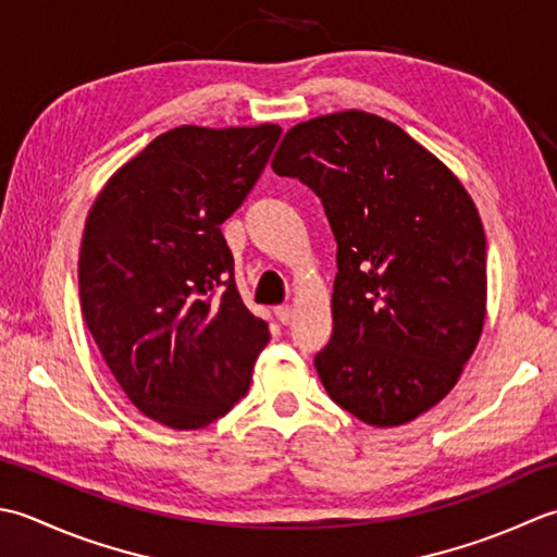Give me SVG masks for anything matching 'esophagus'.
<instances>
[{
    "instance_id": "34e87169",
    "label": "esophagus",
    "mask_w": 557,
    "mask_h": 557,
    "mask_svg": "<svg viewBox=\"0 0 557 557\" xmlns=\"http://www.w3.org/2000/svg\"><path fill=\"white\" fill-rule=\"evenodd\" d=\"M274 314H276V320H278L281 324H290V320H293V308H290V305H278V308H274Z\"/></svg>"
}]
</instances>
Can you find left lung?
I'll use <instances>...</instances> for the list:
<instances>
[{
    "label": "left lung",
    "instance_id": "8db88e82",
    "mask_svg": "<svg viewBox=\"0 0 557 557\" xmlns=\"http://www.w3.org/2000/svg\"><path fill=\"white\" fill-rule=\"evenodd\" d=\"M322 199L336 240L334 329L314 356L362 423L413 421L457 384L485 317V233L449 170L360 110L295 124L271 161Z\"/></svg>",
    "mask_w": 557,
    "mask_h": 557
}]
</instances>
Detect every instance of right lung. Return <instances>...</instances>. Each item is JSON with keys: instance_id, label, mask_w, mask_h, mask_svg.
Segmentation results:
<instances>
[{"instance_id": "add662e5", "label": "right lung", "mask_w": 557, "mask_h": 557, "mask_svg": "<svg viewBox=\"0 0 557 557\" xmlns=\"http://www.w3.org/2000/svg\"><path fill=\"white\" fill-rule=\"evenodd\" d=\"M281 139L276 124L177 127L122 165L88 213L78 298L129 401L175 430L243 399L269 324L245 308L221 223Z\"/></svg>"}]
</instances>
